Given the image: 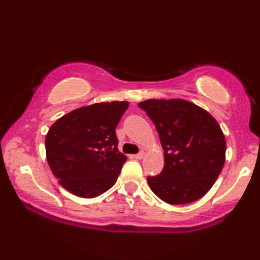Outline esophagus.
Returning <instances> with one entry per match:
<instances>
[{"label":"esophagus","instance_id":"obj_1","mask_svg":"<svg viewBox=\"0 0 260 260\" xmlns=\"http://www.w3.org/2000/svg\"><path fill=\"white\" fill-rule=\"evenodd\" d=\"M134 157H135V159H137V160L143 159V157H144V151H140V153H138V154L134 155Z\"/></svg>","mask_w":260,"mask_h":260}]
</instances>
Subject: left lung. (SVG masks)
<instances>
[{
	"instance_id": "8db88e82",
	"label": "left lung",
	"mask_w": 260,
	"mask_h": 260,
	"mask_svg": "<svg viewBox=\"0 0 260 260\" xmlns=\"http://www.w3.org/2000/svg\"><path fill=\"white\" fill-rule=\"evenodd\" d=\"M153 120L165 166L148 177L151 191L170 204H187L210 190L225 161V138L214 117L183 99H149L138 104Z\"/></svg>"
}]
</instances>
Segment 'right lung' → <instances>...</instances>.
<instances>
[{
  "mask_svg": "<svg viewBox=\"0 0 260 260\" xmlns=\"http://www.w3.org/2000/svg\"><path fill=\"white\" fill-rule=\"evenodd\" d=\"M127 101L96 103L64 114L45 138L46 159L70 193L94 198L117 181L126 156L118 150L116 127Z\"/></svg>",
  "mask_w": 260,
  "mask_h": 260,
  "instance_id": "obj_1",
  "label": "right lung"
}]
</instances>
